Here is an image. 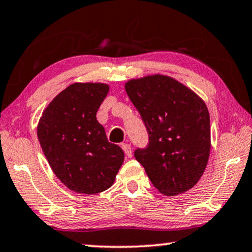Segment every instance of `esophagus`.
I'll list each match as a JSON object with an SVG mask.
<instances>
[{
  "mask_svg": "<svg viewBox=\"0 0 252 252\" xmlns=\"http://www.w3.org/2000/svg\"><path fill=\"white\" fill-rule=\"evenodd\" d=\"M122 149L124 151V153H126V156L128 158H131L132 157V151H131V146L129 145V144L124 143L122 144Z\"/></svg>",
  "mask_w": 252,
  "mask_h": 252,
  "instance_id": "34e87169",
  "label": "esophagus"
}]
</instances>
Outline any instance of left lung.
Wrapping results in <instances>:
<instances>
[{
  "mask_svg": "<svg viewBox=\"0 0 252 252\" xmlns=\"http://www.w3.org/2000/svg\"><path fill=\"white\" fill-rule=\"evenodd\" d=\"M124 87L149 132V145L135 151L136 160L161 193L176 196L190 190L210 157L205 102L179 80L159 73L130 79Z\"/></svg>",
  "mask_w": 252,
  "mask_h": 252,
  "instance_id": "1",
  "label": "left lung"
}]
</instances>
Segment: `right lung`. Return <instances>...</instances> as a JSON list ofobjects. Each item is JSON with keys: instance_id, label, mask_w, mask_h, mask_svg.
I'll return each mask as SVG.
<instances>
[{"instance_id": "obj_1", "label": "right lung", "mask_w": 252, "mask_h": 252, "mask_svg": "<svg viewBox=\"0 0 252 252\" xmlns=\"http://www.w3.org/2000/svg\"><path fill=\"white\" fill-rule=\"evenodd\" d=\"M105 83H73L43 110L36 133L56 177L78 193L94 194L113 186L124 152L108 142L96 112L108 94Z\"/></svg>"}]
</instances>
